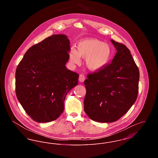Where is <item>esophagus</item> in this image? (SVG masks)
<instances>
[{
    "label": "esophagus",
    "instance_id": "esophagus-1",
    "mask_svg": "<svg viewBox=\"0 0 158 158\" xmlns=\"http://www.w3.org/2000/svg\"><path fill=\"white\" fill-rule=\"evenodd\" d=\"M85 80V77L84 75L81 74V75H79V82H84Z\"/></svg>",
    "mask_w": 158,
    "mask_h": 158
}]
</instances>
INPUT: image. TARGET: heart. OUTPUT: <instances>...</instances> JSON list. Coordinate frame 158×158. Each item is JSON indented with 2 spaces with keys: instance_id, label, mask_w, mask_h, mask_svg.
I'll use <instances>...</instances> for the list:
<instances>
[{
  "instance_id": "heart-1",
  "label": "heart",
  "mask_w": 158,
  "mask_h": 158,
  "mask_svg": "<svg viewBox=\"0 0 158 158\" xmlns=\"http://www.w3.org/2000/svg\"><path fill=\"white\" fill-rule=\"evenodd\" d=\"M70 50L69 58L73 64H79L81 57L85 59V64L92 72L101 70L111 59L113 50L111 46L95 38H87L79 41Z\"/></svg>"
}]
</instances>
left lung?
<instances>
[{"label":"left lung","instance_id":"1","mask_svg":"<svg viewBox=\"0 0 158 158\" xmlns=\"http://www.w3.org/2000/svg\"><path fill=\"white\" fill-rule=\"evenodd\" d=\"M117 50L111 63L88 74L84 82L86 93L84 111L91 120L113 123L134 104L139 92V70L124 44L111 40Z\"/></svg>","mask_w":158,"mask_h":158}]
</instances>
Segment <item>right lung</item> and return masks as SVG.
Wrapping results in <instances>:
<instances>
[{
    "label": "right lung",
    "mask_w": 158,
    "mask_h": 158,
    "mask_svg": "<svg viewBox=\"0 0 158 158\" xmlns=\"http://www.w3.org/2000/svg\"><path fill=\"white\" fill-rule=\"evenodd\" d=\"M70 50L66 35H53L31 47L17 66L16 97L36 122L57 119L67 94L78 83L79 75L65 66Z\"/></svg>",
    "instance_id": "add662e5"
}]
</instances>
